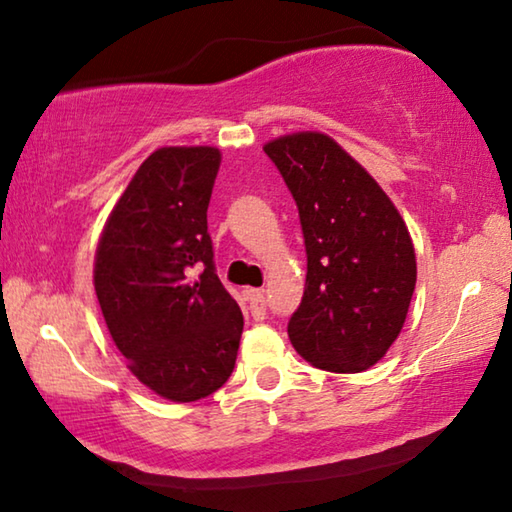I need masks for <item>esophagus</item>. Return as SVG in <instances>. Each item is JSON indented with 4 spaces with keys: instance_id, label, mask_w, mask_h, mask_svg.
<instances>
[{
    "instance_id": "34e87169",
    "label": "esophagus",
    "mask_w": 512,
    "mask_h": 512,
    "mask_svg": "<svg viewBox=\"0 0 512 512\" xmlns=\"http://www.w3.org/2000/svg\"><path fill=\"white\" fill-rule=\"evenodd\" d=\"M248 303H250V314H253L255 321H262L266 316V300H264V289H248L246 291Z\"/></svg>"
}]
</instances>
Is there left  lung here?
<instances>
[{
	"label": "left lung",
	"mask_w": 512,
	"mask_h": 512,
	"mask_svg": "<svg viewBox=\"0 0 512 512\" xmlns=\"http://www.w3.org/2000/svg\"><path fill=\"white\" fill-rule=\"evenodd\" d=\"M296 200L307 275L289 339L316 369L360 373L394 344L417 282L415 246L378 182L326 134L264 145Z\"/></svg>",
	"instance_id": "8db88e82"
}]
</instances>
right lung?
I'll return each instance as SVG.
<instances>
[{
	"label": "right lung",
	"instance_id": "add662e5",
	"mask_svg": "<svg viewBox=\"0 0 512 512\" xmlns=\"http://www.w3.org/2000/svg\"><path fill=\"white\" fill-rule=\"evenodd\" d=\"M218 166L221 152L207 145L154 150L113 207L95 253V294L113 342L145 387L177 403L225 385L243 332L207 232Z\"/></svg>",
	"mask_w": 512,
	"mask_h": 512
}]
</instances>
